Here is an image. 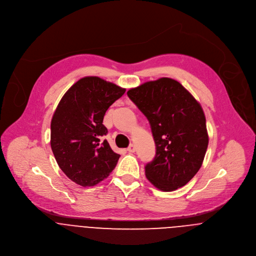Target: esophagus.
Masks as SVG:
<instances>
[{"label":"esophagus","mask_w":256,"mask_h":256,"mask_svg":"<svg viewBox=\"0 0 256 256\" xmlns=\"http://www.w3.org/2000/svg\"><path fill=\"white\" fill-rule=\"evenodd\" d=\"M127 151H128V152H130V153L135 152V145H134V144H131V145L127 148Z\"/></svg>","instance_id":"34e87169"}]
</instances>
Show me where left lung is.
I'll return each instance as SVG.
<instances>
[{"label":"left lung","instance_id":"8db88e82","mask_svg":"<svg viewBox=\"0 0 256 256\" xmlns=\"http://www.w3.org/2000/svg\"><path fill=\"white\" fill-rule=\"evenodd\" d=\"M127 95L150 122L156 155L145 167L149 182L173 191L200 169L208 146L206 119L200 103L178 81L159 78L128 90Z\"/></svg>","mask_w":256,"mask_h":256}]
</instances>
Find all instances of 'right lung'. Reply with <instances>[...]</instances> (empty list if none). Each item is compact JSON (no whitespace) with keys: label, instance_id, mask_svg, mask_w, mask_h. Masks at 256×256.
<instances>
[{"label":"right lung","instance_id":"obj_1","mask_svg":"<svg viewBox=\"0 0 256 256\" xmlns=\"http://www.w3.org/2000/svg\"><path fill=\"white\" fill-rule=\"evenodd\" d=\"M126 89L97 76L72 85L51 120V148L66 176L83 187L95 186L116 167L119 154L107 140L103 118Z\"/></svg>","mask_w":256,"mask_h":256}]
</instances>
